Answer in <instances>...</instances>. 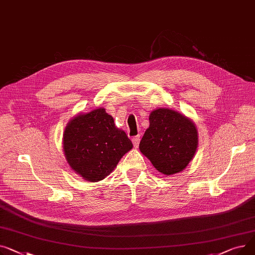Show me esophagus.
<instances>
[{
	"instance_id": "1",
	"label": "esophagus",
	"mask_w": 255,
	"mask_h": 255,
	"mask_svg": "<svg viewBox=\"0 0 255 255\" xmlns=\"http://www.w3.org/2000/svg\"><path fill=\"white\" fill-rule=\"evenodd\" d=\"M140 136H134L132 139H131V141H132V144H133V146L134 147H138L139 146V143H140Z\"/></svg>"
}]
</instances>
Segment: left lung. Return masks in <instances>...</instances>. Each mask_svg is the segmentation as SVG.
Wrapping results in <instances>:
<instances>
[{
    "instance_id": "1",
    "label": "left lung",
    "mask_w": 255,
    "mask_h": 255,
    "mask_svg": "<svg viewBox=\"0 0 255 255\" xmlns=\"http://www.w3.org/2000/svg\"><path fill=\"white\" fill-rule=\"evenodd\" d=\"M199 143L193 122L177 111L159 108L149 115V128L140 142V151L164 175L183 171Z\"/></svg>"
}]
</instances>
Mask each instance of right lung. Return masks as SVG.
<instances>
[{
	"mask_svg": "<svg viewBox=\"0 0 255 255\" xmlns=\"http://www.w3.org/2000/svg\"><path fill=\"white\" fill-rule=\"evenodd\" d=\"M63 144L71 169L89 182L103 180L132 148L127 133L115 127L113 117L104 108L72 118Z\"/></svg>",
	"mask_w": 255,
	"mask_h": 255,
	"instance_id": "1",
	"label": "right lung"
}]
</instances>
